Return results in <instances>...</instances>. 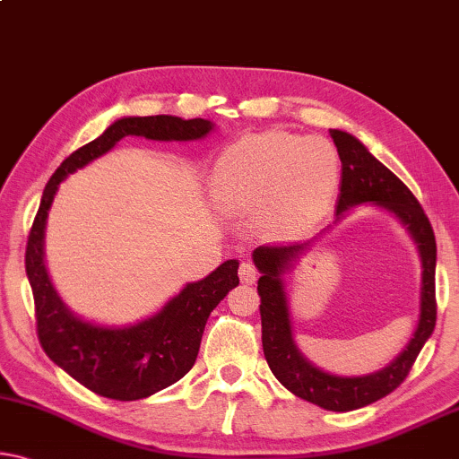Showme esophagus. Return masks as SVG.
<instances>
[{"label":"esophagus","instance_id":"obj_1","mask_svg":"<svg viewBox=\"0 0 459 459\" xmlns=\"http://www.w3.org/2000/svg\"><path fill=\"white\" fill-rule=\"evenodd\" d=\"M239 279H242V283L250 285L258 279V269L250 263V260H244V263L239 264Z\"/></svg>","mask_w":459,"mask_h":459}]
</instances>
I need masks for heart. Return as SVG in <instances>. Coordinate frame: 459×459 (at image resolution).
Masks as SVG:
<instances>
[{"label": "heart", "instance_id": "heart-1", "mask_svg": "<svg viewBox=\"0 0 459 459\" xmlns=\"http://www.w3.org/2000/svg\"><path fill=\"white\" fill-rule=\"evenodd\" d=\"M336 176L338 158L326 139L266 131L225 153L213 188L225 207L248 211L277 203L281 220H301L330 201Z\"/></svg>", "mask_w": 459, "mask_h": 459}]
</instances>
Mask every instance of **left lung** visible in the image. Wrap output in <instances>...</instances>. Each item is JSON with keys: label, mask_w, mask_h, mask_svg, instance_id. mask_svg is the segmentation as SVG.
<instances>
[{"label": "left lung", "mask_w": 459, "mask_h": 459, "mask_svg": "<svg viewBox=\"0 0 459 459\" xmlns=\"http://www.w3.org/2000/svg\"><path fill=\"white\" fill-rule=\"evenodd\" d=\"M330 137L334 141L342 164L336 215L355 205H361V203H376V205L398 215L408 225L412 238L419 244L422 260L420 320L408 347L385 369L363 377H338L314 368L293 344L283 279H281L291 260L298 258V254L306 250L309 242L264 244L258 246L252 256L254 264L263 274L258 279L263 351L274 377L301 400L312 402V404H318L326 411L347 412L368 406L396 390L411 373L422 344L433 334L437 320V246L431 221H429L417 196L411 193V188L392 170H387L382 161L373 158L361 141L349 135V133L330 129Z\"/></svg>", "instance_id": "8db88e82"}]
</instances>
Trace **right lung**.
<instances>
[{"instance_id":"right-lung-1","label":"right lung","mask_w":459,"mask_h":459,"mask_svg":"<svg viewBox=\"0 0 459 459\" xmlns=\"http://www.w3.org/2000/svg\"><path fill=\"white\" fill-rule=\"evenodd\" d=\"M213 129L205 118L182 121L178 117H129L110 125L100 137L90 141L63 160L47 182L40 207L26 244V274L32 287L34 318L42 351L67 371L75 382L112 400H141L178 382L193 369L201 336L213 312L238 279V260L221 266L196 283H188L153 318L129 328H102L83 322L63 306L48 281L42 260L45 221L59 182L77 168L100 158L117 141L137 135L156 141L201 139Z\"/></svg>"}]
</instances>
